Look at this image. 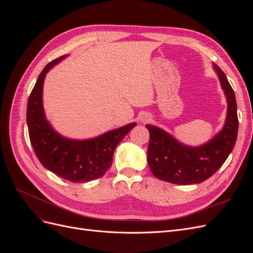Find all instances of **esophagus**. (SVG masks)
Here are the masks:
<instances>
[{
    "label": "esophagus",
    "mask_w": 253,
    "mask_h": 253,
    "mask_svg": "<svg viewBox=\"0 0 253 253\" xmlns=\"http://www.w3.org/2000/svg\"><path fill=\"white\" fill-rule=\"evenodd\" d=\"M151 120V116L148 114H143L142 116L140 117V121L143 122V124H147V122H149Z\"/></svg>",
    "instance_id": "1"
}]
</instances>
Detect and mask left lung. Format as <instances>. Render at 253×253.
I'll use <instances>...</instances> for the list:
<instances>
[{
  "label": "left lung",
  "mask_w": 253,
  "mask_h": 253,
  "mask_svg": "<svg viewBox=\"0 0 253 253\" xmlns=\"http://www.w3.org/2000/svg\"><path fill=\"white\" fill-rule=\"evenodd\" d=\"M213 70L228 104L223 128L209 141L192 147L181 143L163 128L145 125L150 132L148 164L155 177L176 185L200 183L215 173L232 152L239 128L234 90L224 72L214 63Z\"/></svg>",
  "instance_id": "8db88e82"
}]
</instances>
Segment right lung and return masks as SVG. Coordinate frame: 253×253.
I'll list each match as a JSON object with an SVG mask.
<instances>
[{"label":"right lung","mask_w":253,"mask_h":253,"mask_svg":"<svg viewBox=\"0 0 253 253\" xmlns=\"http://www.w3.org/2000/svg\"><path fill=\"white\" fill-rule=\"evenodd\" d=\"M68 55L51 61L39 75L27 102V126L38 159L50 172L73 182L100 178L113 163L117 144L137 125L132 122L89 139H72L59 134L46 119L43 84L46 74Z\"/></svg>","instance_id":"1"}]
</instances>
